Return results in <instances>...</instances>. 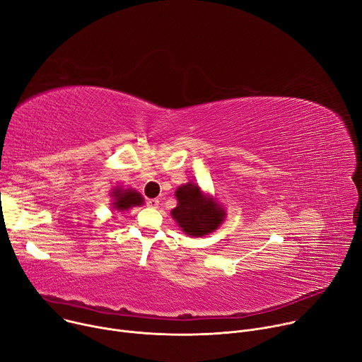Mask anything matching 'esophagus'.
Returning a JSON list of instances; mask_svg holds the SVG:
<instances>
[{"mask_svg": "<svg viewBox=\"0 0 362 362\" xmlns=\"http://www.w3.org/2000/svg\"><path fill=\"white\" fill-rule=\"evenodd\" d=\"M147 206L148 208H157L158 206V199H147Z\"/></svg>", "mask_w": 362, "mask_h": 362, "instance_id": "1", "label": "esophagus"}]
</instances>
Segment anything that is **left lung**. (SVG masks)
<instances>
[{
    "label": "left lung",
    "instance_id": "8db88e82",
    "mask_svg": "<svg viewBox=\"0 0 362 362\" xmlns=\"http://www.w3.org/2000/svg\"><path fill=\"white\" fill-rule=\"evenodd\" d=\"M177 206L172 216L187 235L204 237L222 223L225 212L201 192L198 185L187 183L176 190Z\"/></svg>",
    "mask_w": 362,
    "mask_h": 362
}]
</instances>
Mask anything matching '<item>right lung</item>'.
Here are the masks:
<instances>
[{"mask_svg":"<svg viewBox=\"0 0 362 362\" xmlns=\"http://www.w3.org/2000/svg\"><path fill=\"white\" fill-rule=\"evenodd\" d=\"M114 196V202L112 206L117 211H125L129 209L131 206H137L143 204V198L141 194L137 193L136 190H121V189H115L112 192Z\"/></svg>","mask_w":362,"mask_h":362,"instance_id":"1","label":"right lung"}]
</instances>
